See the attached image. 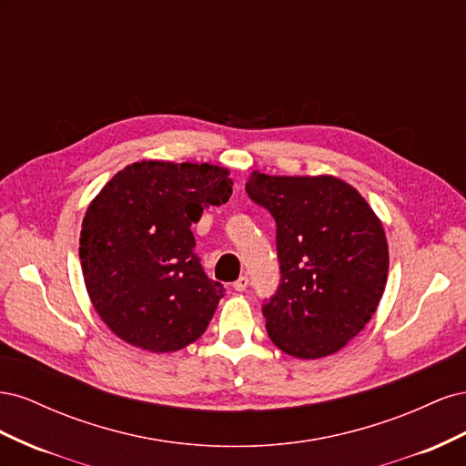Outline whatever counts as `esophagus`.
Returning a JSON list of instances; mask_svg holds the SVG:
<instances>
[{
	"mask_svg": "<svg viewBox=\"0 0 466 466\" xmlns=\"http://www.w3.org/2000/svg\"><path fill=\"white\" fill-rule=\"evenodd\" d=\"M248 288V278L247 276H241L237 281H233V289L235 291H245Z\"/></svg>",
	"mask_w": 466,
	"mask_h": 466,
	"instance_id": "34e87169",
	"label": "esophagus"
}]
</instances>
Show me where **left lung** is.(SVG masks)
Segmentation results:
<instances>
[{
    "mask_svg": "<svg viewBox=\"0 0 466 466\" xmlns=\"http://www.w3.org/2000/svg\"><path fill=\"white\" fill-rule=\"evenodd\" d=\"M250 200L276 219L279 286L262 305L270 340L317 360L356 338L383 298L389 247L383 223L348 182L255 171Z\"/></svg>",
    "mask_w": 466,
    "mask_h": 466,
    "instance_id": "8db88e82",
    "label": "left lung"
}]
</instances>
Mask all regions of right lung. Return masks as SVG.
<instances>
[{"label":"right lung","instance_id":"1","mask_svg":"<svg viewBox=\"0 0 466 466\" xmlns=\"http://www.w3.org/2000/svg\"><path fill=\"white\" fill-rule=\"evenodd\" d=\"M231 187L225 167L139 161L95 196L81 270L95 311L124 342L167 354L206 332L223 286L206 276L190 225L228 202Z\"/></svg>","mask_w":466,"mask_h":466}]
</instances>
